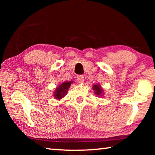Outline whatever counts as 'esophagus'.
<instances>
[{
	"label": "esophagus",
	"instance_id": "1",
	"mask_svg": "<svg viewBox=\"0 0 155 155\" xmlns=\"http://www.w3.org/2000/svg\"><path fill=\"white\" fill-rule=\"evenodd\" d=\"M77 81L79 83H83L84 82V77L82 75H78L77 77Z\"/></svg>",
	"mask_w": 155,
	"mask_h": 155
}]
</instances>
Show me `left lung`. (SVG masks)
<instances>
[{
	"mask_svg": "<svg viewBox=\"0 0 155 155\" xmlns=\"http://www.w3.org/2000/svg\"><path fill=\"white\" fill-rule=\"evenodd\" d=\"M93 90H94V93H95L96 95L100 96L101 95L102 96V93H103V89L101 87V86L100 85H98V84H96V85H93Z\"/></svg>",
	"mask_w": 155,
	"mask_h": 155,
	"instance_id": "8db88e82",
	"label": "left lung"
}]
</instances>
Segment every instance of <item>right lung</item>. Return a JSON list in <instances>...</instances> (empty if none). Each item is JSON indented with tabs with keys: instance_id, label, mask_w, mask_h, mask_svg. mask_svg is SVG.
Here are the masks:
<instances>
[{
	"instance_id": "add662e5",
	"label": "right lung",
	"mask_w": 155,
	"mask_h": 155,
	"mask_svg": "<svg viewBox=\"0 0 155 155\" xmlns=\"http://www.w3.org/2000/svg\"><path fill=\"white\" fill-rule=\"evenodd\" d=\"M72 83L73 82H72V81H68V82L65 81V82L61 84L58 87L56 88L55 91H54V98L59 100L64 98L65 94H67L68 90L70 87V85H71Z\"/></svg>"
}]
</instances>
